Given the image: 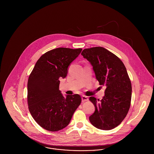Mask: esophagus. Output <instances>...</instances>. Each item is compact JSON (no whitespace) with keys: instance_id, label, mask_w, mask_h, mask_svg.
Wrapping results in <instances>:
<instances>
[{"instance_id":"34e87169","label":"esophagus","mask_w":154,"mask_h":154,"mask_svg":"<svg viewBox=\"0 0 154 154\" xmlns=\"http://www.w3.org/2000/svg\"><path fill=\"white\" fill-rule=\"evenodd\" d=\"M88 98L87 96H85V95L82 96V102H85V101H88Z\"/></svg>"}]
</instances>
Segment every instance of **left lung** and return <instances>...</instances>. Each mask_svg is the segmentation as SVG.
Listing matches in <instances>:
<instances>
[{
  "label": "left lung",
  "instance_id": "1",
  "mask_svg": "<svg viewBox=\"0 0 154 154\" xmlns=\"http://www.w3.org/2000/svg\"><path fill=\"white\" fill-rule=\"evenodd\" d=\"M81 54L93 67L100 85L106 87L101 100L89 98L95 109L89 121L97 129H112L124 120L131 106L132 84L126 68L117 56L102 47L84 49Z\"/></svg>",
  "mask_w": 154,
  "mask_h": 154
}]
</instances>
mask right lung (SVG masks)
Masks as SVG:
<instances>
[{
	"label": "right lung",
	"mask_w": 154,
	"mask_h": 154,
	"mask_svg": "<svg viewBox=\"0 0 154 154\" xmlns=\"http://www.w3.org/2000/svg\"><path fill=\"white\" fill-rule=\"evenodd\" d=\"M82 50L60 47L46 52L29 76L28 109L35 121L47 131L56 132L66 128L81 103L78 94L63 96L59 79L66 78L68 67Z\"/></svg>",
	"instance_id": "right-lung-1"
}]
</instances>
